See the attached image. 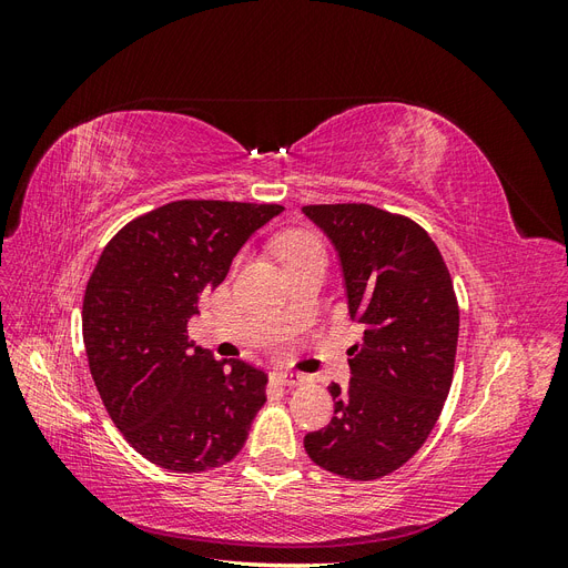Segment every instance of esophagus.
I'll use <instances>...</instances> for the list:
<instances>
[{
  "label": "esophagus",
  "instance_id": "esophagus-1",
  "mask_svg": "<svg viewBox=\"0 0 568 568\" xmlns=\"http://www.w3.org/2000/svg\"><path fill=\"white\" fill-rule=\"evenodd\" d=\"M272 379L282 384V386H296V384H303L305 376L301 372H288V369H277L272 372Z\"/></svg>",
  "mask_w": 568,
  "mask_h": 568
}]
</instances>
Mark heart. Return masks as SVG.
Masks as SVG:
<instances>
[{
	"mask_svg": "<svg viewBox=\"0 0 568 568\" xmlns=\"http://www.w3.org/2000/svg\"><path fill=\"white\" fill-rule=\"evenodd\" d=\"M277 253L282 257V263L291 270L307 261V257L324 255V246L311 232H288L277 239Z\"/></svg>",
	"mask_w": 568,
	"mask_h": 568,
	"instance_id": "1",
	"label": "heart"
}]
</instances>
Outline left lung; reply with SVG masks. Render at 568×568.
<instances>
[{
	"instance_id": "left-lung-1",
	"label": "left lung",
	"mask_w": 568,
	"mask_h": 568,
	"mask_svg": "<svg viewBox=\"0 0 568 568\" xmlns=\"http://www.w3.org/2000/svg\"><path fill=\"white\" fill-rule=\"evenodd\" d=\"M341 265L348 315L363 338L351 382L329 386L334 417L303 445L322 469L382 478L415 455L450 393L459 311L450 272L417 222L367 203L305 205Z\"/></svg>"
}]
</instances>
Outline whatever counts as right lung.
Segmentation results:
<instances>
[{
	"instance_id": "1",
	"label": "right lung",
	"mask_w": 568,
	"mask_h": 568,
	"mask_svg": "<svg viewBox=\"0 0 568 568\" xmlns=\"http://www.w3.org/2000/svg\"><path fill=\"white\" fill-rule=\"evenodd\" d=\"M282 211L173 201L132 220L99 257L82 303L92 379L120 434L161 469L205 471L244 448L267 374L215 359L189 341L186 324L234 255Z\"/></svg>"
}]
</instances>
